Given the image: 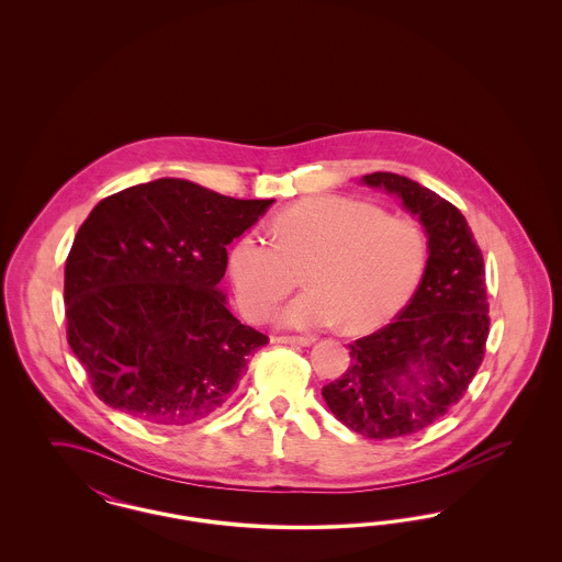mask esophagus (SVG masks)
<instances>
[{"label":"esophagus","mask_w":562,"mask_h":562,"mask_svg":"<svg viewBox=\"0 0 562 562\" xmlns=\"http://www.w3.org/2000/svg\"><path fill=\"white\" fill-rule=\"evenodd\" d=\"M273 344H286V346H312L314 339L312 337H294V335H286V337H273Z\"/></svg>","instance_id":"esophagus-1"}]
</instances>
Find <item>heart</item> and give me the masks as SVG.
<instances>
[{
  "instance_id": "b5f03b06",
  "label": "heart",
  "mask_w": 562,
  "mask_h": 562,
  "mask_svg": "<svg viewBox=\"0 0 562 562\" xmlns=\"http://www.w3.org/2000/svg\"><path fill=\"white\" fill-rule=\"evenodd\" d=\"M273 241L246 232L229 248L227 269L241 312L271 316L293 293L299 273L307 291L282 312L294 328L369 330L390 321L417 289L426 261L424 229L373 204L314 195L276 214Z\"/></svg>"
}]
</instances>
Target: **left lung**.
Segmentation results:
<instances>
[{"instance_id": "left-lung-1", "label": "left lung", "mask_w": 562, "mask_h": 562, "mask_svg": "<svg viewBox=\"0 0 562 562\" xmlns=\"http://www.w3.org/2000/svg\"><path fill=\"white\" fill-rule=\"evenodd\" d=\"M362 183L398 195L419 216L428 263L396 321L349 346L348 371L322 396L356 434L390 440L428 428L463 398L491 321L481 248L459 209L394 172L364 175Z\"/></svg>"}]
</instances>
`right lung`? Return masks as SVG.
<instances>
[{
	"mask_svg": "<svg viewBox=\"0 0 562 562\" xmlns=\"http://www.w3.org/2000/svg\"><path fill=\"white\" fill-rule=\"evenodd\" d=\"M273 200L158 179L101 200L65 266L67 341L94 394L151 426H189L232 401L268 337L227 310V244Z\"/></svg>",
	"mask_w": 562,
	"mask_h": 562,
	"instance_id": "1",
	"label": "right lung"
}]
</instances>
